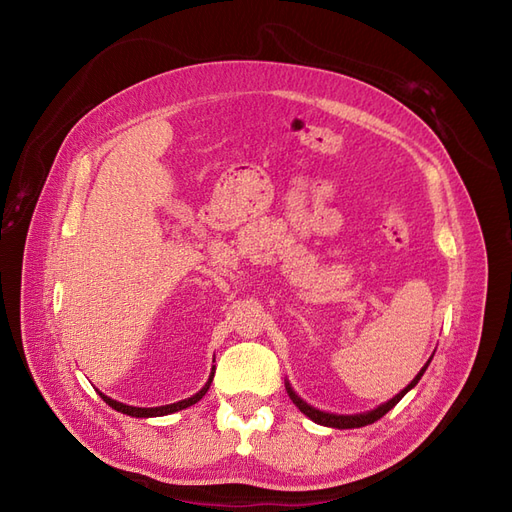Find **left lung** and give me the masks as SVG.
Wrapping results in <instances>:
<instances>
[{"label":"left lung","mask_w":512,"mask_h":512,"mask_svg":"<svg viewBox=\"0 0 512 512\" xmlns=\"http://www.w3.org/2000/svg\"><path fill=\"white\" fill-rule=\"evenodd\" d=\"M429 363H431V359L425 363V367L421 371H418L416 378L406 386L404 391H399L393 399H389V401H386V404L378 406L376 410H369V412H363V414H331V412H322V410H316V408H312L309 404H305V401L292 391V386L288 382H286V391H288V395L292 399V404L297 406L305 416L312 418L314 423L324 425V427H335V429H356V427H365V425L376 423L378 418H382L391 408H395L399 401H401V397H404L410 389H414V386L418 384V380H421V376L425 374V369L429 367Z\"/></svg>","instance_id":"8db88e82"}]
</instances>
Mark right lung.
Masks as SVG:
<instances>
[{"instance_id":"add662e5","label":"right lung","mask_w":512,"mask_h":512,"mask_svg":"<svg viewBox=\"0 0 512 512\" xmlns=\"http://www.w3.org/2000/svg\"><path fill=\"white\" fill-rule=\"evenodd\" d=\"M213 374L215 371H211V376H209V380H207V384L203 386V389H200L196 395H192V397H188V399H181V401H177V404H168V406H158V408H134V406H126V404H121V401H115V399H111V397H106L104 393H100V397L106 401L108 406H111L113 410H117V412H121V414H128V416H136V418H151V416H166V414H173V412H179V410H183V408H190V406H194L196 401H200L205 397V393L209 391V386H211V380H213Z\"/></svg>"}]
</instances>
